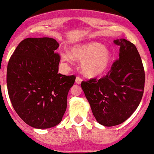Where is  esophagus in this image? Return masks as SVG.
<instances>
[{"mask_svg": "<svg viewBox=\"0 0 154 154\" xmlns=\"http://www.w3.org/2000/svg\"><path fill=\"white\" fill-rule=\"evenodd\" d=\"M82 82V79H81L80 77H76L75 79V83L78 84V85H80Z\"/></svg>", "mask_w": 154, "mask_h": 154, "instance_id": "1", "label": "esophagus"}]
</instances>
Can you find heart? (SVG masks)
Returning a JSON list of instances; mask_svg holds the SVG:
<instances>
[{
    "label": "heart",
    "mask_w": 154,
    "mask_h": 154,
    "mask_svg": "<svg viewBox=\"0 0 154 154\" xmlns=\"http://www.w3.org/2000/svg\"><path fill=\"white\" fill-rule=\"evenodd\" d=\"M70 53L61 51V60L67 63H72L73 58L81 61L82 72L88 78L100 76L107 70L111 62V52L98 42H89L72 47Z\"/></svg>",
    "instance_id": "obj_1"
}]
</instances>
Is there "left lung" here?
I'll return each instance as SVG.
<instances>
[{
  "mask_svg": "<svg viewBox=\"0 0 154 154\" xmlns=\"http://www.w3.org/2000/svg\"><path fill=\"white\" fill-rule=\"evenodd\" d=\"M119 59L107 75L81 84L99 124L112 127L126 121L136 110L145 88V70L136 46L126 39L114 41Z\"/></svg>",
  "mask_w": 154,
  "mask_h": 154,
  "instance_id": "1",
  "label": "left lung"
}]
</instances>
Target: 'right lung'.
I'll return each instance as SVG.
<instances>
[{
    "label": "right lung",
    "mask_w": 154,
    "mask_h": 154,
    "mask_svg": "<svg viewBox=\"0 0 154 154\" xmlns=\"http://www.w3.org/2000/svg\"><path fill=\"white\" fill-rule=\"evenodd\" d=\"M59 44L51 38L22 41L7 66L6 85L15 112L29 126L46 129L59 124L75 75L58 73Z\"/></svg>",
    "instance_id": "1"
}]
</instances>
